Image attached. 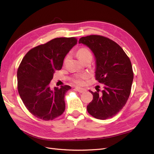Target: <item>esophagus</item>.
<instances>
[{
    "mask_svg": "<svg viewBox=\"0 0 154 154\" xmlns=\"http://www.w3.org/2000/svg\"><path fill=\"white\" fill-rule=\"evenodd\" d=\"M75 90L77 91H78L79 93H84L86 91V90L84 88H81V87H76Z\"/></svg>",
    "mask_w": 154,
    "mask_h": 154,
    "instance_id": "esophagus-1",
    "label": "esophagus"
}]
</instances>
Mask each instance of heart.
I'll use <instances>...</instances> for the list:
<instances>
[{
	"mask_svg": "<svg viewBox=\"0 0 154 154\" xmlns=\"http://www.w3.org/2000/svg\"><path fill=\"white\" fill-rule=\"evenodd\" d=\"M78 58L80 61H82L88 57H92V54L91 51L87 48L83 47L80 48L77 52ZM88 75L87 74H84L81 75H77L74 79V81L77 84H81L83 83L82 80L87 79Z\"/></svg>",
	"mask_w": 154,
	"mask_h": 154,
	"instance_id": "b5f03b06",
	"label": "heart"
}]
</instances>
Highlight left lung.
<instances>
[{
  "label": "left lung",
  "mask_w": 154,
  "mask_h": 154,
  "mask_svg": "<svg viewBox=\"0 0 154 154\" xmlns=\"http://www.w3.org/2000/svg\"><path fill=\"white\" fill-rule=\"evenodd\" d=\"M79 43L93 52L95 79L103 85L101 93L89 90L93 100L87 106V111L98 119L112 118L122 109L130 95L134 79L131 62L122 47L107 37H82Z\"/></svg>",
  "instance_id": "8db88e82"
}]
</instances>
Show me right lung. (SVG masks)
Segmentation results:
<instances>
[{"label": "right lung", "instance_id": "add662e5", "mask_svg": "<svg viewBox=\"0 0 154 154\" xmlns=\"http://www.w3.org/2000/svg\"><path fill=\"white\" fill-rule=\"evenodd\" d=\"M75 37L55 38L32 48L17 70V88L26 108L35 117L53 120L66 109L64 96L71 87L51 89L49 84L55 70L62 69L65 57L77 44Z\"/></svg>", "mask_w": 154, "mask_h": 154}]
</instances>
